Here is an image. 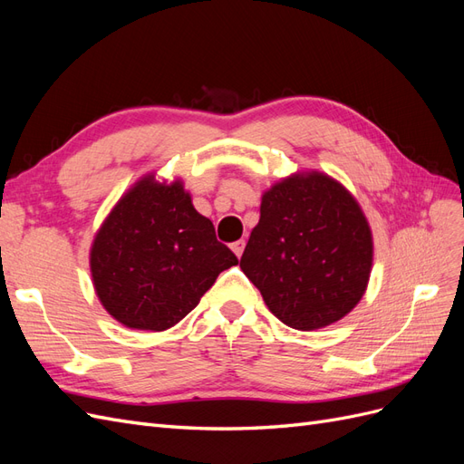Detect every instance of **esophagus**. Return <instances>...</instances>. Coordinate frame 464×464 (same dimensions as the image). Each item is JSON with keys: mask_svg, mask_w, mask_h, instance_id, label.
Segmentation results:
<instances>
[{"mask_svg": "<svg viewBox=\"0 0 464 464\" xmlns=\"http://www.w3.org/2000/svg\"><path fill=\"white\" fill-rule=\"evenodd\" d=\"M244 247H246V242H244V240H237V242H234V244L230 246V249L234 251V256H236V257H242V254H244Z\"/></svg>", "mask_w": 464, "mask_h": 464, "instance_id": "esophagus-1", "label": "esophagus"}]
</instances>
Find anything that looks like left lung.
Returning a JSON list of instances; mask_svg holds the SVG:
<instances>
[{
  "mask_svg": "<svg viewBox=\"0 0 464 464\" xmlns=\"http://www.w3.org/2000/svg\"><path fill=\"white\" fill-rule=\"evenodd\" d=\"M373 237L362 207L341 181L312 170L263 193L242 271L285 325L314 331L343 319L368 288Z\"/></svg>",
  "mask_w": 464,
  "mask_h": 464,
  "instance_id": "left-lung-1",
  "label": "left lung"
}]
</instances>
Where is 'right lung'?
Wrapping results in <instances>:
<instances>
[{"label": "right lung", "instance_id": "obj_1", "mask_svg": "<svg viewBox=\"0 0 464 464\" xmlns=\"http://www.w3.org/2000/svg\"><path fill=\"white\" fill-rule=\"evenodd\" d=\"M91 275L104 310L123 327L166 331L217 276L237 265L199 215L184 181L147 174L121 195L91 246Z\"/></svg>", "mask_w": 464, "mask_h": 464}]
</instances>
